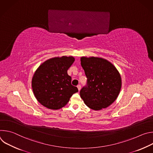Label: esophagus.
Listing matches in <instances>:
<instances>
[{"label": "esophagus", "instance_id": "obj_1", "mask_svg": "<svg viewBox=\"0 0 153 153\" xmlns=\"http://www.w3.org/2000/svg\"><path fill=\"white\" fill-rule=\"evenodd\" d=\"M77 88H78L79 91H80V89H81V85H78L77 86Z\"/></svg>", "mask_w": 153, "mask_h": 153}]
</instances>
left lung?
Instances as JSON below:
<instances>
[{"mask_svg":"<svg viewBox=\"0 0 153 153\" xmlns=\"http://www.w3.org/2000/svg\"><path fill=\"white\" fill-rule=\"evenodd\" d=\"M81 65L87 77L86 86L80 91L86 106L100 110L111 105L120 93L122 80L114 65L103 58L82 57Z\"/></svg>","mask_w":153,"mask_h":153,"instance_id":"obj_1","label":"left lung"}]
</instances>
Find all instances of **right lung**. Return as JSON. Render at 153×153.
<instances>
[{
    "label": "right lung",
    "mask_w": 153,
    "mask_h": 153,
    "mask_svg": "<svg viewBox=\"0 0 153 153\" xmlns=\"http://www.w3.org/2000/svg\"><path fill=\"white\" fill-rule=\"evenodd\" d=\"M74 60L72 56L54 57L37 69L32 79V88L36 99L43 106L58 110L78 92L77 87L71 85V77L67 73Z\"/></svg>",
    "instance_id": "add662e5"
}]
</instances>
